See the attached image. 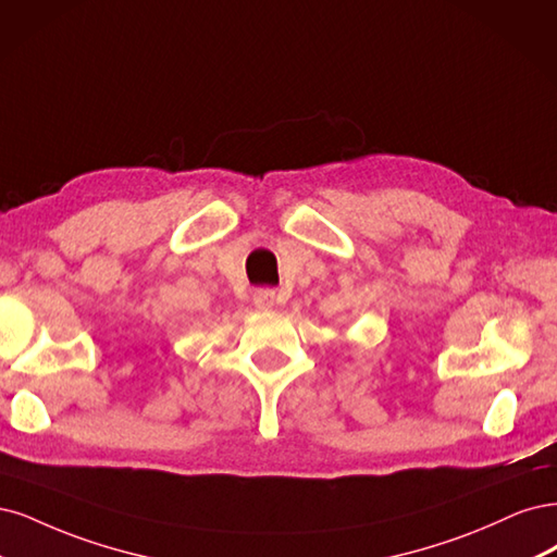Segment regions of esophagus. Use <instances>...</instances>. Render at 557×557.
<instances>
[{"label":"esophagus","instance_id":"1","mask_svg":"<svg viewBox=\"0 0 557 557\" xmlns=\"http://www.w3.org/2000/svg\"><path fill=\"white\" fill-rule=\"evenodd\" d=\"M255 305L259 310H271L275 305V292L273 289H259L255 292Z\"/></svg>","mask_w":557,"mask_h":557}]
</instances>
